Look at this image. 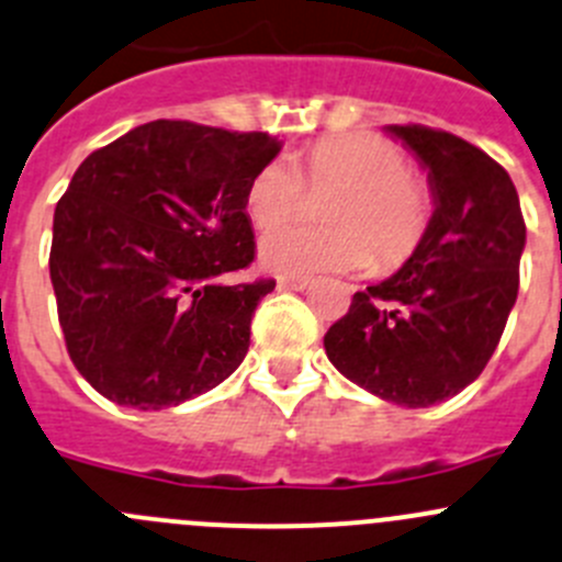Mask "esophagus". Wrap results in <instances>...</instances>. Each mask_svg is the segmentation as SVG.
<instances>
[{"label":"esophagus","instance_id":"esophagus-1","mask_svg":"<svg viewBox=\"0 0 562 562\" xmlns=\"http://www.w3.org/2000/svg\"><path fill=\"white\" fill-rule=\"evenodd\" d=\"M280 288H285V291H304V288H310V280L307 277H280Z\"/></svg>","mask_w":562,"mask_h":562}]
</instances>
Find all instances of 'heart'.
<instances>
[{
  "label": "heart",
  "instance_id": "b5f03b06",
  "mask_svg": "<svg viewBox=\"0 0 562 562\" xmlns=\"http://www.w3.org/2000/svg\"><path fill=\"white\" fill-rule=\"evenodd\" d=\"M304 170L313 189H335L321 209L326 227H280L304 198L302 172L288 159L260 167L244 194V209L260 231V260L280 274L313 271H395L414 258L431 227V192L406 156L384 136L353 131L310 145Z\"/></svg>",
  "mask_w": 562,
  "mask_h": 562
}]
</instances>
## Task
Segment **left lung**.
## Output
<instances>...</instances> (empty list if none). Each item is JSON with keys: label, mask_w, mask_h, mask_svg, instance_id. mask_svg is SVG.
Returning <instances> with one entry per match:
<instances>
[{"label": "left lung", "mask_w": 562, "mask_h": 562, "mask_svg": "<svg viewBox=\"0 0 562 562\" xmlns=\"http://www.w3.org/2000/svg\"><path fill=\"white\" fill-rule=\"evenodd\" d=\"M428 170L431 227L414 258L329 326L324 348L381 401L426 408L453 397L492 359L519 293L527 227L508 172L461 136L386 125Z\"/></svg>", "instance_id": "1"}]
</instances>
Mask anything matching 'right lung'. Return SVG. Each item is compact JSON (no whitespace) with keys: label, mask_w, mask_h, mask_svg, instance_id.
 <instances>
[{"label":"right lung","mask_w":562,"mask_h":562,"mask_svg":"<svg viewBox=\"0 0 562 562\" xmlns=\"http://www.w3.org/2000/svg\"><path fill=\"white\" fill-rule=\"evenodd\" d=\"M277 136L154 120L92 150L54 209L57 315L76 370L112 403L167 408L244 362L274 280L255 260L249 181Z\"/></svg>","instance_id":"obj_1"}]
</instances>
